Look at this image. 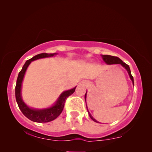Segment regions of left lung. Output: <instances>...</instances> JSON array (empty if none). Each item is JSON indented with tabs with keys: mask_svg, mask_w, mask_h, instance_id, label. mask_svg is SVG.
<instances>
[{
	"mask_svg": "<svg viewBox=\"0 0 152 152\" xmlns=\"http://www.w3.org/2000/svg\"><path fill=\"white\" fill-rule=\"evenodd\" d=\"M101 56H102V57L104 61L107 64H121V65L123 66V67L125 68L126 70H127L128 73L130 76L131 80H132L133 83H134V77H133V76L132 75V73H131L130 68H129V65H127V64L122 61V60L120 59V58H118L117 57H114V56H111V55H102ZM86 94H85V100H86ZM86 109H87V111H88V113L89 114V116H90V118H91V119H92L93 121L97 122V120H95L94 118L92 117V115H91L90 113H89L88 109V108H87V107H86Z\"/></svg>",
	"mask_w": 152,
	"mask_h": 152,
	"instance_id": "8db88e82",
	"label": "left lung"
}]
</instances>
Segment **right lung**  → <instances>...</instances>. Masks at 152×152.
Here are the masks:
<instances>
[{
	"instance_id": "right-lung-1",
	"label": "right lung",
	"mask_w": 152,
	"mask_h": 152,
	"mask_svg": "<svg viewBox=\"0 0 152 152\" xmlns=\"http://www.w3.org/2000/svg\"><path fill=\"white\" fill-rule=\"evenodd\" d=\"M57 55V53L53 54H48V53H41L39 54L34 57L31 58V59L27 60L26 64L23 66L22 69L19 72L18 75L17 80H16V84L15 87V95L16 102L18 104V107L23 114L28 118V119L32 120L33 122H48L52 120L56 119L58 116H59L63 111L64 105L66 99L68 98L70 95H71L72 93L75 91L76 87L74 88L70 89V90L64 91V93H61L60 95L59 98L58 99L57 102L53 107H52L49 109H45L43 110H36L32 109L29 108L26 104L23 102L21 98V95H20V89H21V84L23 79L25 72L26 71L27 68L30 65L31 61H34V60L41 59V58L48 57H53L54 55Z\"/></svg>"
}]
</instances>
